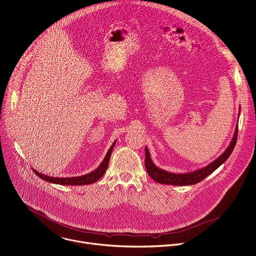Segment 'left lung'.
<instances>
[{"label":"left lung","instance_id":"obj_1","mask_svg":"<svg viewBox=\"0 0 256 256\" xmlns=\"http://www.w3.org/2000/svg\"><path fill=\"white\" fill-rule=\"evenodd\" d=\"M237 136H238V124L235 128V132L233 136V138L228 146V148L224 150V152L218 157L212 164H209L207 166L202 168L200 170L187 172V174H174L166 172L164 170H161L158 166H156L150 157V152L147 147H145V168L148 172V174L155 180L160 184H174V186H190L195 184L202 180H204L206 176H208L212 172H214L218 168H220L224 162L228 158V156L233 152L236 142H237Z\"/></svg>","mask_w":256,"mask_h":256}]
</instances>
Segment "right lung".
I'll return each instance as SVG.
<instances>
[{
    "mask_svg": "<svg viewBox=\"0 0 256 256\" xmlns=\"http://www.w3.org/2000/svg\"><path fill=\"white\" fill-rule=\"evenodd\" d=\"M115 143H116V141H114V143L109 148L106 156L104 157L103 161L101 162V164L95 170L90 172V174H84V176H72V178H57V176H50L42 174L38 172L36 170H32L42 180H47V182H52V184H63V186L90 184H92V182H97L99 178H101L104 176V174H105V172H106V170L108 168L110 156H111V152H112V150H113V148L115 146Z\"/></svg>",
    "mask_w": 256,
    "mask_h": 256,
    "instance_id": "obj_1",
    "label": "right lung"
}]
</instances>
